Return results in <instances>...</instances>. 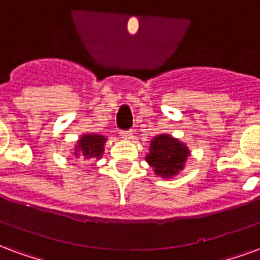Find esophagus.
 <instances>
[{"label":"esophagus","instance_id":"34e87169","mask_svg":"<svg viewBox=\"0 0 260 260\" xmlns=\"http://www.w3.org/2000/svg\"><path fill=\"white\" fill-rule=\"evenodd\" d=\"M120 136H122V138H124V140H132L133 132L132 130H122V132H120Z\"/></svg>","mask_w":260,"mask_h":260}]
</instances>
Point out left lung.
Segmentation results:
<instances>
[{
    "mask_svg": "<svg viewBox=\"0 0 260 260\" xmlns=\"http://www.w3.org/2000/svg\"><path fill=\"white\" fill-rule=\"evenodd\" d=\"M188 149L179 140L162 134L151 141V149L147 156L155 173L160 177H170L183 169L185 159L188 156Z\"/></svg>",
    "mask_w": 260,
    "mask_h": 260,
    "instance_id": "obj_1",
    "label": "left lung"
}]
</instances>
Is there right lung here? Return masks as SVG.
Instances as JSON below:
<instances>
[{"label": "right lung", "mask_w": 260, "mask_h": 260, "mask_svg": "<svg viewBox=\"0 0 260 260\" xmlns=\"http://www.w3.org/2000/svg\"><path fill=\"white\" fill-rule=\"evenodd\" d=\"M107 138L100 134H87L79 140V147L76 152H80L84 158H101L104 153V144Z\"/></svg>", "instance_id": "right-lung-1"}]
</instances>
